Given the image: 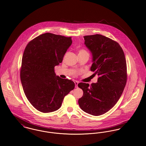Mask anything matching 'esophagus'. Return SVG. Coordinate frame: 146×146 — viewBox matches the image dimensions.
Here are the masks:
<instances>
[{"instance_id":"34e87169","label":"esophagus","mask_w":146,"mask_h":146,"mask_svg":"<svg viewBox=\"0 0 146 146\" xmlns=\"http://www.w3.org/2000/svg\"><path fill=\"white\" fill-rule=\"evenodd\" d=\"M74 82H75V87L77 88V87H78V81H75Z\"/></svg>"}]
</instances>
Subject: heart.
<instances>
[{
    "mask_svg": "<svg viewBox=\"0 0 146 146\" xmlns=\"http://www.w3.org/2000/svg\"><path fill=\"white\" fill-rule=\"evenodd\" d=\"M83 53H86V54H88V53H87V52L84 49H80V50H79V52H78V54H83Z\"/></svg>",
    "mask_w": 146,
    "mask_h": 146,
    "instance_id": "heart-1",
    "label": "heart"
}]
</instances>
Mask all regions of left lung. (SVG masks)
Listing matches in <instances>:
<instances>
[{
  "mask_svg": "<svg viewBox=\"0 0 146 146\" xmlns=\"http://www.w3.org/2000/svg\"><path fill=\"white\" fill-rule=\"evenodd\" d=\"M84 37L93 55L91 71L99 77L91 86L78 84L84 92L78 102L84 112L98 116L111 109L120 98L127 81L126 62L122 48L115 40L98 34Z\"/></svg>",
  "mask_w": 146,
  "mask_h": 146,
  "instance_id": "8db88e82",
  "label": "left lung"
}]
</instances>
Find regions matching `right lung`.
Wrapping results in <instances>:
<instances>
[{
    "mask_svg": "<svg viewBox=\"0 0 146 146\" xmlns=\"http://www.w3.org/2000/svg\"><path fill=\"white\" fill-rule=\"evenodd\" d=\"M71 44V37L46 33L31 40L25 49L21 84L27 100L40 112L59 109L65 96L75 88L73 81L56 76L54 72Z\"/></svg>",
    "mask_w": 146,
    "mask_h": 146,
    "instance_id": "add662e5",
    "label": "right lung"
}]
</instances>
